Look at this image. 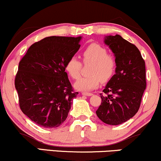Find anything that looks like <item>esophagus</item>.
I'll return each mask as SVG.
<instances>
[{"label": "esophagus", "mask_w": 161, "mask_h": 161, "mask_svg": "<svg viewBox=\"0 0 161 161\" xmlns=\"http://www.w3.org/2000/svg\"><path fill=\"white\" fill-rule=\"evenodd\" d=\"M82 94L83 95H86V96H92V95H93V94L89 93V92H82Z\"/></svg>", "instance_id": "34e87169"}]
</instances>
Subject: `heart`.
Here are the masks:
<instances>
[{
    "label": "heart",
    "instance_id": "obj_1",
    "mask_svg": "<svg viewBox=\"0 0 161 161\" xmlns=\"http://www.w3.org/2000/svg\"><path fill=\"white\" fill-rule=\"evenodd\" d=\"M84 62L92 61L89 69L91 75L79 78L75 82V88L80 91H90L97 88L101 81H108L112 78L116 69L115 57L108 54V50L97 43L87 45L82 52ZM82 63L74 56L69 57L65 64V69L73 79L80 75Z\"/></svg>",
    "mask_w": 161,
    "mask_h": 161
}]
</instances>
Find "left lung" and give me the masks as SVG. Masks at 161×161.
I'll return each mask as SVG.
<instances>
[{
  "label": "left lung",
  "instance_id": "obj_1",
  "mask_svg": "<svg viewBox=\"0 0 161 161\" xmlns=\"http://www.w3.org/2000/svg\"><path fill=\"white\" fill-rule=\"evenodd\" d=\"M104 43L116 60L115 74L101 94L102 101L96 111L109 125H119L136 115L146 88L145 63L136 45L119 35L104 38Z\"/></svg>",
  "mask_w": 161,
  "mask_h": 161
}]
</instances>
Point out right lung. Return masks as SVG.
I'll return each instance as SVG.
<instances>
[{
	"label": "right lung",
	"instance_id": "1",
	"mask_svg": "<svg viewBox=\"0 0 161 161\" xmlns=\"http://www.w3.org/2000/svg\"><path fill=\"white\" fill-rule=\"evenodd\" d=\"M82 37L51 36L36 42L19 61L15 87L21 110L45 128H56L66 120L73 91L65 72L69 57L79 51Z\"/></svg>",
	"mask_w": 161,
	"mask_h": 161
}]
</instances>
